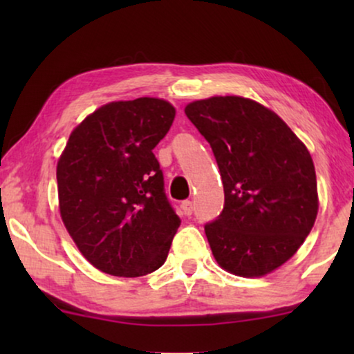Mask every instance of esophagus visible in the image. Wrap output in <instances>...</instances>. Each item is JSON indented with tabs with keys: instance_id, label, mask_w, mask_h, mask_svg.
<instances>
[{
	"instance_id": "34e87169",
	"label": "esophagus",
	"mask_w": 354,
	"mask_h": 354,
	"mask_svg": "<svg viewBox=\"0 0 354 354\" xmlns=\"http://www.w3.org/2000/svg\"><path fill=\"white\" fill-rule=\"evenodd\" d=\"M182 211L185 212L187 216H190L192 212H193V203L190 201V200H185V201H182Z\"/></svg>"
}]
</instances>
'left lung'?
I'll return each mask as SVG.
<instances>
[{"label": "left lung", "instance_id": "8db88e82", "mask_svg": "<svg viewBox=\"0 0 354 354\" xmlns=\"http://www.w3.org/2000/svg\"><path fill=\"white\" fill-rule=\"evenodd\" d=\"M185 114L211 145L224 183V209L205 225L214 259L240 277L274 272L317 217L308 148L274 111L243 96L192 101Z\"/></svg>", "mask_w": 354, "mask_h": 354}]
</instances>
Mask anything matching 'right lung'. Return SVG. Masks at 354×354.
<instances>
[{"label": "right lung", "mask_w": 354, "mask_h": 354, "mask_svg": "<svg viewBox=\"0 0 354 354\" xmlns=\"http://www.w3.org/2000/svg\"><path fill=\"white\" fill-rule=\"evenodd\" d=\"M166 100L111 101L72 130L57 159L59 214L101 272L142 277L161 268L180 219L153 149L171 129Z\"/></svg>", "instance_id": "1"}]
</instances>
